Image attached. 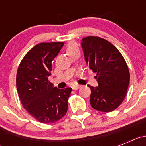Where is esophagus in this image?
<instances>
[{"label": "esophagus", "instance_id": "34e87169", "mask_svg": "<svg viewBox=\"0 0 146 146\" xmlns=\"http://www.w3.org/2000/svg\"><path fill=\"white\" fill-rule=\"evenodd\" d=\"M80 87L81 86H79V85H74V86H72V88L73 90H77V89H79Z\"/></svg>", "mask_w": 146, "mask_h": 146}]
</instances>
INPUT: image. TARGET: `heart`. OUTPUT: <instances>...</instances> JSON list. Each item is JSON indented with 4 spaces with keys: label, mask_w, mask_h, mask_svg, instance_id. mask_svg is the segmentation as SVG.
I'll return each mask as SVG.
<instances>
[{
    "label": "heart",
    "mask_w": 146,
    "mask_h": 146,
    "mask_svg": "<svg viewBox=\"0 0 146 146\" xmlns=\"http://www.w3.org/2000/svg\"><path fill=\"white\" fill-rule=\"evenodd\" d=\"M78 50V49H77V45H76L75 44H69V46L67 47L66 52L69 54V52H72V50Z\"/></svg>",
    "instance_id": "b5f03b06"
}]
</instances>
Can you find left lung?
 <instances>
[{"instance_id": "left-lung-1", "label": "left lung", "mask_w": 146, "mask_h": 146, "mask_svg": "<svg viewBox=\"0 0 146 146\" xmlns=\"http://www.w3.org/2000/svg\"><path fill=\"white\" fill-rule=\"evenodd\" d=\"M81 47L86 64L96 73L99 86L88 85L91 107L101 112L113 111L126 95L130 80L127 64L118 49L104 38L86 37L82 39Z\"/></svg>"}]
</instances>
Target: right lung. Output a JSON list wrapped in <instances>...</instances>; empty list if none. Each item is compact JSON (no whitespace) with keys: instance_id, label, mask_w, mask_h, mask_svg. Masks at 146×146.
Listing matches in <instances>:
<instances>
[{"instance_id":"1","label":"right lung","mask_w":146,"mask_h":146,"mask_svg":"<svg viewBox=\"0 0 146 146\" xmlns=\"http://www.w3.org/2000/svg\"><path fill=\"white\" fill-rule=\"evenodd\" d=\"M64 42L40 43L25 55L18 67L17 90L30 115L43 123H55L66 115L72 89H59L48 80L52 62Z\"/></svg>"}]
</instances>
